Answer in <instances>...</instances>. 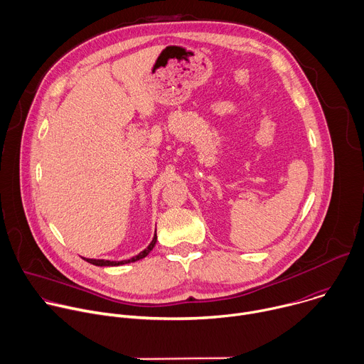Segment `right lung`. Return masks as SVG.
Wrapping results in <instances>:
<instances>
[{
    "instance_id": "1",
    "label": "right lung",
    "mask_w": 364,
    "mask_h": 364,
    "mask_svg": "<svg viewBox=\"0 0 364 364\" xmlns=\"http://www.w3.org/2000/svg\"><path fill=\"white\" fill-rule=\"evenodd\" d=\"M155 242H157V233L154 235V239L152 242L148 245L146 249H144L141 253H138L136 256L128 259V261H119V262H115V261H103V259H85L86 262L92 264V265H96V267H118V265H124V264H129V262H135V261H139V259L145 257L151 250L152 247L155 246Z\"/></svg>"
}]
</instances>
